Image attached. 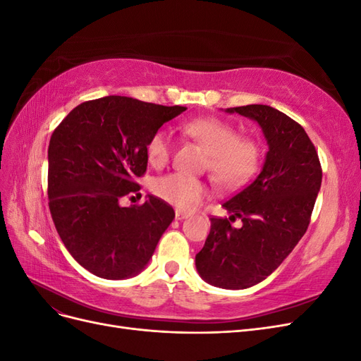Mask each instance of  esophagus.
<instances>
[{"label": "esophagus", "instance_id": "esophagus-1", "mask_svg": "<svg viewBox=\"0 0 361 361\" xmlns=\"http://www.w3.org/2000/svg\"><path fill=\"white\" fill-rule=\"evenodd\" d=\"M190 215L187 212H182V211H176V220H185V218H188Z\"/></svg>", "mask_w": 361, "mask_h": 361}]
</instances>
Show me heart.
Here are the masks:
<instances>
[{
    "mask_svg": "<svg viewBox=\"0 0 361 361\" xmlns=\"http://www.w3.org/2000/svg\"><path fill=\"white\" fill-rule=\"evenodd\" d=\"M183 134L199 143L207 154L215 180L226 188H238L248 182L259 169L260 146L250 135H239L235 125L218 117H199L182 125ZM173 140L169 130L158 129L146 145L147 159L161 167L171 157ZM154 191L159 199L182 211H192L207 195V187L185 173H169L158 178Z\"/></svg>",
    "mask_w": 361,
    "mask_h": 361,
    "instance_id": "b5f03b06",
    "label": "heart"
}]
</instances>
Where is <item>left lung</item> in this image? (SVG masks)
I'll return each mask as SVG.
<instances>
[{"instance_id":"left-lung-1","label":"left lung","mask_w":361,"mask_h":361,"mask_svg":"<svg viewBox=\"0 0 361 361\" xmlns=\"http://www.w3.org/2000/svg\"><path fill=\"white\" fill-rule=\"evenodd\" d=\"M227 113L256 120L269 150L259 176L223 203L232 216L211 218L195 267L214 286L245 289L276 271L307 231L322 169L304 128L285 113L268 105L227 108ZM236 217L243 221L239 229L230 224Z\"/></svg>"}]
</instances>
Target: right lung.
<instances>
[{"instance_id":"add662e5","label":"right lung","mask_w":361,"mask_h":361,"mask_svg":"<svg viewBox=\"0 0 361 361\" xmlns=\"http://www.w3.org/2000/svg\"><path fill=\"white\" fill-rule=\"evenodd\" d=\"M185 110L105 96L75 106L54 129L51 216L64 247L92 274L108 280L138 274L173 221V207L155 195L129 207L120 200L140 190L135 179L146 173L150 135Z\"/></svg>"}]
</instances>
